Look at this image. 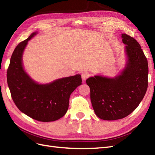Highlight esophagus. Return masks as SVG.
Segmentation results:
<instances>
[{
  "label": "esophagus",
  "mask_w": 155,
  "mask_h": 155,
  "mask_svg": "<svg viewBox=\"0 0 155 155\" xmlns=\"http://www.w3.org/2000/svg\"><path fill=\"white\" fill-rule=\"evenodd\" d=\"M82 79L83 81H86L90 77V74L88 72H83L81 74Z\"/></svg>",
  "instance_id": "1"
}]
</instances>
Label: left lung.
Here are the masks:
<instances>
[{"label": "left lung", "instance_id": "8db88e82", "mask_svg": "<svg viewBox=\"0 0 155 155\" xmlns=\"http://www.w3.org/2000/svg\"><path fill=\"white\" fill-rule=\"evenodd\" d=\"M126 65L114 77L95 75L86 82L90 89V100L95 113L105 120L127 117L144 97L148 86V62L136 39L122 34Z\"/></svg>", "mask_w": 155, "mask_h": 155}]
</instances>
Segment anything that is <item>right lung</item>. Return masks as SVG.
I'll return each instance as SVG.
<instances>
[{
	"mask_svg": "<svg viewBox=\"0 0 155 155\" xmlns=\"http://www.w3.org/2000/svg\"><path fill=\"white\" fill-rule=\"evenodd\" d=\"M38 33L31 34L15 48L7 71V82L17 107L26 115L41 122H52L63 117L69 108L71 93L82 84L81 74L39 84L24 69L23 54L28 41Z\"/></svg>",
	"mask_w": 155,
	"mask_h": 155,
	"instance_id": "right-lung-1",
	"label": "right lung"
}]
</instances>
